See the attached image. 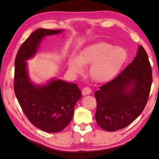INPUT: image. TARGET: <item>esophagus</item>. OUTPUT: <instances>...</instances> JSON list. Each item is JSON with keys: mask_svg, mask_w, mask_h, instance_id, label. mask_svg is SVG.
<instances>
[{"mask_svg": "<svg viewBox=\"0 0 159 159\" xmlns=\"http://www.w3.org/2000/svg\"><path fill=\"white\" fill-rule=\"evenodd\" d=\"M90 93H91V89H90V88L85 87V88H83V89L82 90V95H83V96L90 95Z\"/></svg>", "mask_w": 159, "mask_h": 159, "instance_id": "1", "label": "esophagus"}]
</instances>
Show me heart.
I'll use <instances>...</instances> for the list:
<instances>
[{
	"label": "heart",
	"mask_w": 159,
	"mask_h": 159,
	"mask_svg": "<svg viewBox=\"0 0 159 159\" xmlns=\"http://www.w3.org/2000/svg\"><path fill=\"white\" fill-rule=\"evenodd\" d=\"M128 58L124 48L99 41L83 48L69 60V69L74 74L81 73L83 66L90 65V75L96 82H105L118 73Z\"/></svg>",
	"instance_id": "b5f03b06"
}]
</instances>
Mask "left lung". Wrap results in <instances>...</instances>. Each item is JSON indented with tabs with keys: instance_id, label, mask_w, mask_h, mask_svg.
I'll use <instances>...</instances> for the list:
<instances>
[{
	"instance_id": "1",
	"label": "left lung",
	"mask_w": 159,
	"mask_h": 159,
	"mask_svg": "<svg viewBox=\"0 0 159 159\" xmlns=\"http://www.w3.org/2000/svg\"><path fill=\"white\" fill-rule=\"evenodd\" d=\"M152 83L149 58L140 45L133 61L95 93L98 124L104 130L116 131L133 123L146 106Z\"/></svg>"
}]
</instances>
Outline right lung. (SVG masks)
<instances>
[{"label":"right lung","mask_w":159,"mask_h":159,"mask_svg":"<svg viewBox=\"0 0 159 159\" xmlns=\"http://www.w3.org/2000/svg\"><path fill=\"white\" fill-rule=\"evenodd\" d=\"M63 31L37 29L21 45L15 61L16 98L29 121L48 133H58L69 125L81 92L76 83L61 79H52L45 84H34L29 78L26 61L36 55L45 36Z\"/></svg>","instance_id":"obj_1"}]
</instances>
